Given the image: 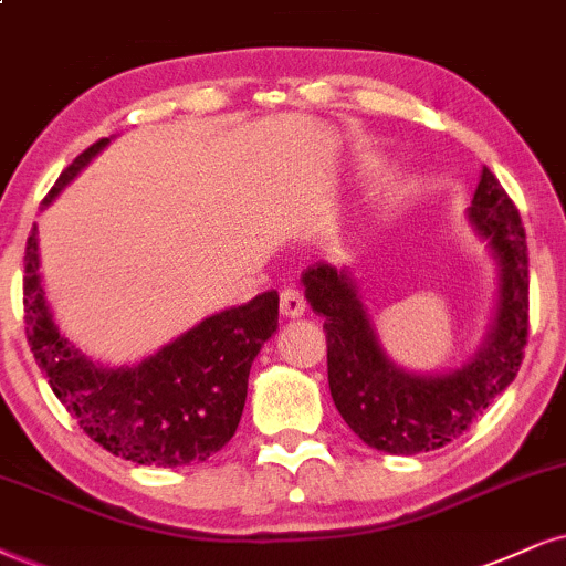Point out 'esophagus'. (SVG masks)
<instances>
[{
  "mask_svg": "<svg viewBox=\"0 0 566 566\" xmlns=\"http://www.w3.org/2000/svg\"><path fill=\"white\" fill-rule=\"evenodd\" d=\"M304 310H306V304H304L302 291H296V289L281 291V315L283 317H291V319L302 317Z\"/></svg>",
  "mask_w": 566,
  "mask_h": 566,
  "instance_id": "obj_1",
  "label": "esophagus"
}]
</instances>
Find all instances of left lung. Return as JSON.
Returning a JSON list of instances; mask_svg holds the SVG:
<instances>
[{
  "instance_id": "8db88e82",
  "label": "left lung",
  "mask_w": 566,
  "mask_h": 566,
  "mask_svg": "<svg viewBox=\"0 0 566 566\" xmlns=\"http://www.w3.org/2000/svg\"><path fill=\"white\" fill-rule=\"evenodd\" d=\"M496 264L499 298L491 331L462 367L409 373L382 348L378 327L346 268L319 262L302 275L304 296L325 317L327 382L348 428L386 453L436 451L478 420L517 378L527 346V243L517 207L488 167L467 207Z\"/></svg>"
}]
</instances>
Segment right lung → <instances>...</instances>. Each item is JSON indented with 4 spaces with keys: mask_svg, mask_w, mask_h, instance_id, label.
<instances>
[{
    "mask_svg": "<svg viewBox=\"0 0 566 566\" xmlns=\"http://www.w3.org/2000/svg\"><path fill=\"white\" fill-rule=\"evenodd\" d=\"M109 138L91 144L57 178L44 207L94 159ZM25 333L54 396L102 449L136 464L207 462L239 428L249 369L277 331V291L205 317L136 365L94 361L60 331L41 281L39 230L25 247Z\"/></svg>",
    "mask_w": 566,
    "mask_h": 566,
    "instance_id": "right-lung-1",
    "label": "right lung"
}]
</instances>
